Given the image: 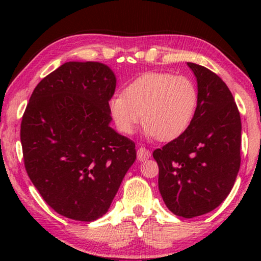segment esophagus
Returning <instances> with one entry per match:
<instances>
[{"label": "esophagus", "instance_id": "esophagus-1", "mask_svg": "<svg viewBox=\"0 0 261 261\" xmlns=\"http://www.w3.org/2000/svg\"><path fill=\"white\" fill-rule=\"evenodd\" d=\"M137 153H138V159L140 160V162H144V160L148 159L149 156H151V152H149L148 149L145 148V147L139 148Z\"/></svg>", "mask_w": 261, "mask_h": 261}]
</instances>
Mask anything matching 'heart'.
Here are the masks:
<instances>
[{"label":"heart","mask_w":261,"mask_h":261,"mask_svg":"<svg viewBox=\"0 0 261 261\" xmlns=\"http://www.w3.org/2000/svg\"><path fill=\"white\" fill-rule=\"evenodd\" d=\"M198 102L191 78L171 72H146L109 99L117 128L133 134L145 119L146 134L163 141L180 137L191 124Z\"/></svg>","instance_id":"1"}]
</instances>
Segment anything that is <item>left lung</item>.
Returning <instances> with one entry per match:
<instances>
[{
  "mask_svg": "<svg viewBox=\"0 0 261 261\" xmlns=\"http://www.w3.org/2000/svg\"><path fill=\"white\" fill-rule=\"evenodd\" d=\"M188 65L197 78L195 116L188 129L156 148L153 158L166 206L191 219L212 212L229 195L241 163V119L226 83L204 66Z\"/></svg>",
  "mask_w": 261,
  "mask_h": 261,
  "instance_id": "left-lung-1",
  "label": "left lung"
}]
</instances>
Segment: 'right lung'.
Segmentation results:
<instances>
[{"label": "right lung", "mask_w": 261, "mask_h": 261, "mask_svg": "<svg viewBox=\"0 0 261 261\" xmlns=\"http://www.w3.org/2000/svg\"><path fill=\"white\" fill-rule=\"evenodd\" d=\"M115 87L105 64L69 62L42 78L23 113L28 177L67 219L91 222L105 215L137 158L134 142L109 126Z\"/></svg>", "instance_id": "obj_1"}]
</instances>
